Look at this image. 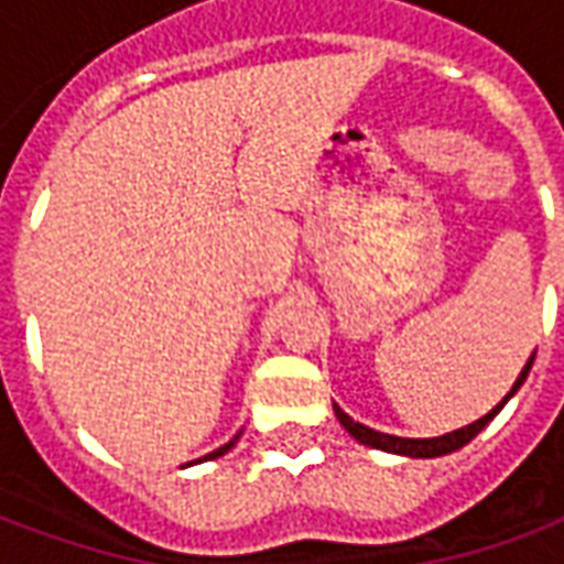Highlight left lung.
Here are the masks:
<instances>
[{"instance_id": "1", "label": "left lung", "mask_w": 564, "mask_h": 564, "mask_svg": "<svg viewBox=\"0 0 564 564\" xmlns=\"http://www.w3.org/2000/svg\"><path fill=\"white\" fill-rule=\"evenodd\" d=\"M534 356L525 362V368L520 371V378H517V383L510 387V392L505 395V402H498L492 411L486 416H480V420H474L471 425H462V429H456V432H447V435L441 437H399V435H387V432H375V429H368V425L356 423L354 416H347L335 404V416H338V423L350 432V435L359 441V444H368V447L375 449H387V453H399V456H414V459H435V456H444V453H453V449L465 447L471 437H477V432H484V425H489V420L508 404V399L513 395V392L520 390L522 380L529 378V368H532Z\"/></svg>"}]
</instances>
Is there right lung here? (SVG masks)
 <instances>
[{
    "label": "right lung",
    "mask_w": 564,
    "mask_h": 564,
    "mask_svg": "<svg viewBox=\"0 0 564 564\" xmlns=\"http://www.w3.org/2000/svg\"><path fill=\"white\" fill-rule=\"evenodd\" d=\"M235 441H238V435H235L229 444H223L220 449H214V453H208V456H202V459H217V456H223V453H229V449L235 447ZM202 459H198V462H202ZM186 465H189V462H186Z\"/></svg>",
    "instance_id": "1"
}]
</instances>
